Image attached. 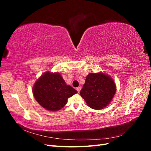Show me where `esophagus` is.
<instances>
[{
  "mask_svg": "<svg viewBox=\"0 0 151 151\" xmlns=\"http://www.w3.org/2000/svg\"><path fill=\"white\" fill-rule=\"evenodd\" d=\"M81 89V87H78V88H77L76 90L77 91V92H78V93H79Z\"/></svg>",
  "mask_w": 151,
  "mask_h": 151,
  "instance_id": "obj_1",
  "label": "esophagus"
}]
</instances>
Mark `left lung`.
<instances>
[{
  "label": "left lung",
  "instance_id": "left-lung-1",
  "mask_svg": "<svg viewBox=\"0 0 151 151\" xmlns=\"http://www.w3.org/2000/svg\"><path fill=\"white\" fill-rule=\"evenodd\" d=\"M116 90L115 82L109 75L103 72L89 73L80 94L88 106L101 109L110 103Z\"/></svg>",
  "mask_w": 151,
  "mask_h": 151
}]
</instances>
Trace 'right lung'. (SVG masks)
I'll use <instances>...</instances> for the list:
<instances>
[{
  "mask_svg": "<svg viewBox=\"0 0 151 151\" xmlns=\"http://www.w3.org/2000/svg\"><path fill=\"white\" fill-rule=\"evenodd\" d=\"M77 91L67 85L58 72L43 73L35 82L33 88L34 97L41 106L48 111H55L62 108L68 98Z\"/></svg>",
  "mask_w": 151,
  "mask_h": 151,
  "instance_id": "right-lung-1",
  "label": "right lung"
}]
</instances>
